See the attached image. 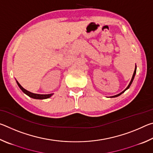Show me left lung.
Wrapping results in <instances>:
<instances>
[{"instance_id":"obj_1","label":"left lung","mask_w":153,"mask_h":153,"mask_svg":"<svg viewBox=\"0 0 153 153\" xmlns=\"http://www.w3.org/2000/svg\"><path fill=\"white\" fill-rule=\"evenodd\" d=\"M136 67H135V70H134V74H133V76H132V78H131V81H130V83H129V85H128V86L126 88V90H123V91L122 92H121V93H120V94H117V95H115V96H113V97H111V98H113V97H119V96L120 95H121V94H122V93H123L124 92L126 91V90H128L129 88V86H131V83H132V82H133V80H134V76H135V75H136Z\"/></svg>"}]
</instances>
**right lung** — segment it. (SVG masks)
I'll return each mask as SVG.
<instances>
[{
    "label": "right lung",
    "instance_id": "1",
    "mask_svg": "<svg viewBox=\"0 0 153 153\" xmlns=\"http://www.w3.org/2000/svg\"><path fill=\"white\" fill-rule=\"evenodd\" d=\"M17 83L18 84V86L20 88V89L24 92L25 94H27L28 97H30L31 98H36V99H46V98H48L49 97H51L53 94H34V93L30 92L29 91H27L25 89H24L21 85L19 84V83L17 81Z\"/></svg>",
    "mask_w": 153,
    "mask_h": 153
}]
</instances>
